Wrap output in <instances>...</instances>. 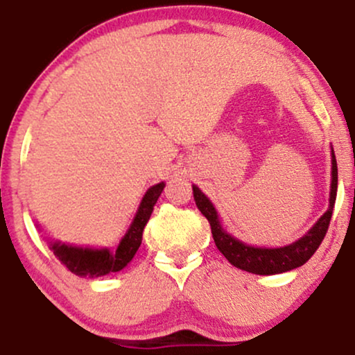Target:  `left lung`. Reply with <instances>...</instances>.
<instances>
[{
	"instance_id": "obj_1",
	"label": "left lung",
	"mask_w": 355,
	"mask_h": 355,
	"mask_svg": "<svg viewBox=\"0 0 355 355\" xmlns=\"http://www.w3.org/2000/svg\"><path fill=\"white\" fill-rule=\"evenodd\" d=\"M337 195V162L336 155L332 150V187H331V200H329V210L319 218V222L312 227L302 239L297 242L280 248H266V247H252L245 245L240 240L234 239L222 229L218 222V215L215 211L209 198L202 193L197 187H193V198L197 203L198 210L205 215L209 220L211 235H214L215 245L223 257L240 270L252 272L257 275H274L282 274V272L292 270L304 266L311 257L315 254V250L327 234L329 223H331L334 203H336Z\"/></svg>"
}]
</instances>
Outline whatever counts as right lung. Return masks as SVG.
<instances>
[{
  "mask_svg": "<svg viewBox=\"0 0 355 355\" xmlns=\"http://www.w3.org/2000/svg\"><path fill=\"white\" fill-rule=\"evenodd\" d=\"M164 183H157L145 193L144 200L140 203V209L137 211V217L130 225L128 232L121 239L120 245L115 252H110L108 248L93 250V248H81L64 245V243H53V254L63 263L68 270L78 277H101L110 272L121 270L133 255L137 254L138 247L141 245L144 229L150 220L155 203L164 190Z\"/></svg>",
  "mask_w": 355,
  "mask_h": 355,
  "instance_id": "add662e5",
  "label": "right lung"
}]
</instances>
